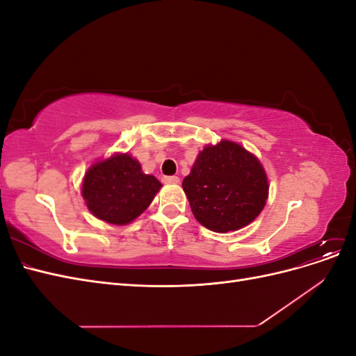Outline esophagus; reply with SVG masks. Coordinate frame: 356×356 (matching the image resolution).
<instances>
[{
  "label": "esophagus",
  "instance_id": "1",
  "mask_svg": "<svg viewBox=\"0 0 356 356\" xmlns=\"http://www.w3.org/2000/svg\"><path fill=\"white\" fill-rule=\"evenodd\" d=\"M163 182H165V184H178L179 178L178 177H165Z\"/></svg>",
  "mask_w": 356,
  "mask_h": 356
}]
</instances>
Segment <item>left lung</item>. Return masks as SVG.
<instances>
[{
  "label": "left lung",
  "mask_w": 356,
  "mask_h": 356,
  "mask_svg": "<svg viewBox=\"0 0 356 356\" xmlns=\"http://www.w3.org/2000/svg\"><path fill=\"white\" fill-rule=\"evenodd\" d=\"M182 188L195 218L217 233L243 229L260 215L268 199L261 161L229 139L199 152Z\"/></svg>",
  "instance_id": "left-lung-1"
}]
</instances>
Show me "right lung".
Segmentation results:
<instances>
[{
  "mask_svg": "<svg viewBox=\"0 0 356 356\" xmlns=\"http://www.w3.org/2000/svg\"><path fill=\"white\" fill-rule=\"evenodd\" d=\"M161 182L144 174L141 163L129 153H114L96 160L86 170L81 196L93 217L114 225L138 218L156 197Z\"/></svg>",
  "mask_w": 356,
  "mask_h": 356,
  "instance_id": "add662e5",
  "label": "right lung"
}]
</instances>
